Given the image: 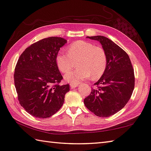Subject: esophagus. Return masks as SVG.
Returning <instances> with one entry per match:
<instances>
[{"label": "esophagus", "mask_w": 151, "mask_h": 151, "mask_svg": "<svg viewBox=\"0 0 151 151\" xmlns=\"http://www.w3.org/2000/svg\"><path fill=\"white\" fill-rule=\"evenodd\" d=\"M70 87H71V88H76V86H78V83H76V84L70 83Z\"/></svg>", "instance_id": "1"}]
</instances>
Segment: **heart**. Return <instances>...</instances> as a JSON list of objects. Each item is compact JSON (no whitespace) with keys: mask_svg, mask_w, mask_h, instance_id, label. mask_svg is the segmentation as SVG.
<instances>
[{"mask_svg":"<svg viewBox=\"0 0 151 151\" xmlns=\"http://www.w3.org/2000/svg\"><path fill=\"white\" fill-rule=\"evenodd\" d=\"M67 51L68 53L60 50L56 61L63 73H67L78 62V68L65 76L68 82L76 84L90 76L96 79L103 75L107 66V56L103 48L90 42L78 40L68 45Z\"/></svg>","mask_w":151,"mask_h":151,"instance_id":"obj_1","label":"heart"}]
</instances>
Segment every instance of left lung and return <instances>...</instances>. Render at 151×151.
<instances>
[{"label":"left lung","mask_w":151,"mask_h":151,"mask_svg":"<svg viewBox=\"0 0 151 151\" xmlns=\"http://www.w3.org/2000/svg\"><path fill=\"white\" fill-rule=\"evenodd\" d=\"M87 38L101 42L106 53L107 66L84 103L95 115L108 117L121 110L131 99L134 88V69L127 53L111 40L103 36Z\"/></svg>","instance_id":"left-lung-1"}]
</instances>
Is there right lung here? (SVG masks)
I'll list each match as a JSON object with an SVG mask.
<instances>
[{
    "label": "right lung",
    "mask_w": 151,
    "mask_h": 151,
    "mask_svg": "<svg viewBox=\"0 0 151 151\" xmlns=\"http://www.w3.org/2000/svg\"><path fill=\"white\" fill-rule=\"evenodd\" d=\"M66 43L52 37L33 43L24 50L15 66L14 86L19 103L28 113L39 119L55 114L65 101L69 85H60L63 78L56 57Z\"/></svg>",
    "instance_id": "right-lung-1"
}]
</instances>
